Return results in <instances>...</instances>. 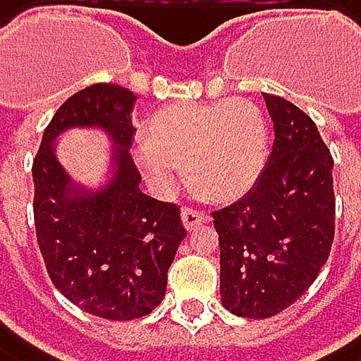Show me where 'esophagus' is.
<instances>
[{"mask_svg":"<svg viewBox=\"0 0 361 361\" xmlns=\"http://www.w3.org/2000/svg\"><path fill=\"white\" fill-rule=\"evenodd\" d=\"M180 219H183V226H185L187 230H193V228H197L200 224L207 221V217H204L200 211H193V209H183V211H180Z\"/></svg>","mask_w":361,"mask_h":361,"instance_id":"34e87169","label":"esophagus"}]
</instances>
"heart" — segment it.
<instances>
[{
    "label": "heart",
    "mask_w": 361,
    "mask_h": 361,
    "mask_svg": "<svg viewBox=\"0 0 361 361\" xmlns=\"http://www.w3.org/2000/svg\"><path fill=\"white\" fill-rule=\"evenodd\" d=\"M146 144L135 164L159 191L178 183L185 164L191 187L217 204L237 202L258 183L267 164V122L245 99L176 103L146 120Z\"/></svg>",
    "instance_id": "1"
}]
</instances>
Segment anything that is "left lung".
Instances as JSON below:
<instances>
[{
  "label": "left lung",
  "mask_w": 361,
  "mask_h": 361,
  "mask_svg": "<svg viewBox=\"0 0 361 361\" xmlns=\"http://www.w3.org/2000/svg\"><path fill=\"white\" fill-rule=\"evenodd\" d=\"M274 150L256 187L213 213L224 308L269 319L312 286L334 241V159L317 124L286 99L262 94Z\"/></svg>",
  "instance_id": "obj_1"
}]
</instances>
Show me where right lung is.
I'll return each mask as SVG.
<instances>
[{
	"label": "right lung",
	"instance_id": "1",
	"mask_svg": "<svg viewBox=\"0 0 361 361\" xmlns=\"http://www.w3.org/2000/svg\"><path fill=\"white\" fill-rule=\"evenodd\" d=\"M137 97L94 83L66 99L51 118L34 161V221L56 288L77 308L109 321L150 314L168 286V269L187 230L176 204L140 189L129 154ZM71 128L108 135L110 168L101 188L79 185L59 164L55 144Z\"/></svg>",
	"mask_w": 361,
	"mask_h": 361
}]
</instances>
